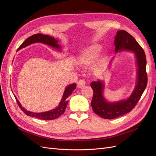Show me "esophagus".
<instances>
[{"mask_svg": "<svg viewBox=\"0 0 156 156\" xmlns=\"http://www.w3.org/2000/svg\"><path fill=\"white\" fill-rule=\"evenodd\" d=\"M85 84H86V83L84 81V80L80 79L79 81H77V86L78 88H83L85 86Z\"/></svg>", "mask_w": 156, "mask_h": 156, "instance_id": "esophagus-1", "label": "esophagus"}]
</instances>
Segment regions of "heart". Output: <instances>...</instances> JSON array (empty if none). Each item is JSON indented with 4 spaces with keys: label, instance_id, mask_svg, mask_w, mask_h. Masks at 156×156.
<instances>
[{
    "label": "heart",
    "instance_id": "obj_1",
    "mask_svg": "<svg viewBox=\"0 0 156 156\" xmlns=\"http://www.w3.org/2000/svg\"><path fill=\"white\" fill-rule=\"evenodd\" d=\"M101 47L98 44H94L89 46L78 56L77 59L78 64L84 67L90 66L98 58V55L101 51ZM104 59V56H103L101 58L100 62H102Z\"/></svg>",
    "mask_w": 156,
    "mask_h": 156
}]
</instances>
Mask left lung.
<instances>
[{"label":"left lung","instance_id":"left-lung-1","mask_svg":"<svg viewBox=\"0 0 156 156\" xmlns=\"http://www.w3.org/2000/svg\"><path fill=\"white\" fill-rule=\"evenodd\" d=\"M115 52L129 51L134 52L137 65V79L131 95L127 100L110 103L103 95L104 84L101 81H93L90 86L93 90L91 105L94 112L103 119H113L129 112L135 107L147 85L146 59L143 49L134 37L126 30L117 31L115 38Z\"/></svg>","mask_w":156,"mask_h":156}]
</instances>
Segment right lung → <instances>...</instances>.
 Wrapping results in <instances>:
<instances>
[{"label":"right lung","mask_w":156,"mask_h":156,"mask_svg":"<svg viewBox=\"0 0 156 156\" xmlns=\"http://www.w3.org/2000/svg\"><path fill=\"white\" fill-rule=\"evenodd\" d=\"M37 42H39V43H43L46 45H48L52 48H56L57 50H60V46L58 44V41L55 40L54 37L48 36V35H44L42 34H36L30 36L28 38L23 42V43L20 46V48H18V50H20L22 48H24L25 47L29 45L30 44L37 43ZM76 84L73 83L72 84H69L65 89V91L64 92L62 100H61L59 105L58 107H56L54 109L44 112H40V113H36V112H32L30 111H27L25 108H23L21 105L20 104V101L17 100V98L15 96L16 100L17 101V104L19 107H20L21 109L23 111V112L25 113L27 116H32L37 118V119H39L41 120H51L57 119L60 115H62L65 111V109L66 108L68 103V97L69 95L72 94V93L73 92L74 90L76 88Z\"/></svg>","instance_id":"right-lung-1"}]
</instances>
